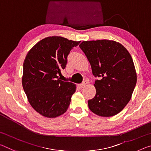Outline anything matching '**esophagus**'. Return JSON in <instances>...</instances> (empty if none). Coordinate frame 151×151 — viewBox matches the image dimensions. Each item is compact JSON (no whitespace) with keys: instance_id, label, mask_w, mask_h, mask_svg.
<instances>
[{"instance_id":"1","label":"esophagus","mask_w":151,"mask_h":151,"mask_svg":"<svg viewBox=\"0 0 151 151\" xmlns=\"http://www.w3.org/2000/svg\"><path fill=\"white\" fill-rule=\"evenodd\" d=\"M87 84V81H85L84 82H83L82 84H79V85H78V87L79 88H83V87H85V85Z\"/></svg>"}]
</instances>
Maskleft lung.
Returning <instances> with one entry per match:
<instances>
[{
	"instance_id": "8db88e82",
	"label": "left lung",
	"mask_w": 151,
	"mask_h": 151,
	"mask_svg": "<svg viewBox=\"0 0 151 151\" xmlns=\"http://www.w3.org/2000/svg\"><path fill=\"white\" fill-rule=\"evenodd\" d=\"M91 64L93 75L99 77L96 94L88 100L91 111L97 116L118 114L128 104L137 81L131 55L122 45L112 40L84 41L79 45Z\"/></svg>"
}]
</instances>
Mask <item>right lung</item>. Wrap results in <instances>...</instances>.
I'll list each match as a JSON object with an SVG mask.
<instances>
[{
    "label": "right lung",
    "instance_id": "right-lung-1",
    "mask_svg": "<svg viewBox=\"0 0 151 151\" xmlns=\"http://www.w3.org/2000/svg\"><path fill=\"white\" fill-rule=\"evenodd\" d=\"M80 42L60 36L40 40L28 52L23 63L22 85L27 99L37 113L53 118L65 113L76 85L60 80L70 50Z\"/></svg>",
    "mask_w": 151,
    "mask_h": 151
}]
</instances>
